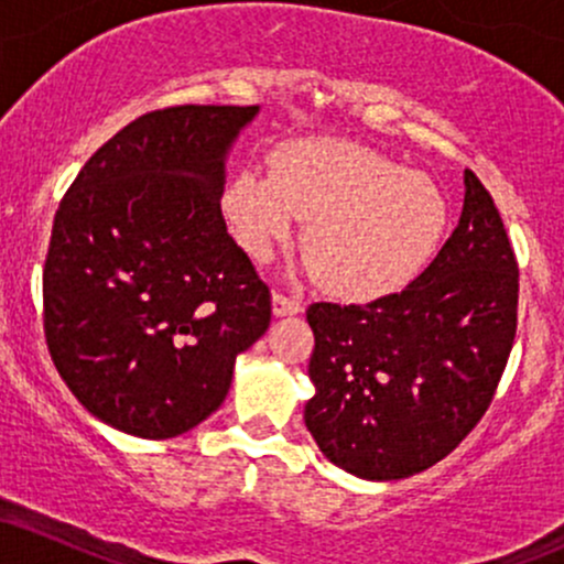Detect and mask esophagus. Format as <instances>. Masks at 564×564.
I'll list each match as a JSON object with an SVG mask.
<instances>
[{
	"instance_id": "esophagus-1",
	"label": "esophagus",
	"mask_w": 564,
	"mask_h": 564,
	"mask_svg": "<svg viewBox=\"0 0 564 564\" xmlns=\"http://www.w3.org/2000/svg\"><path fill=\"white\" fill-rule=\"evenodd\" d=\"M273 313L278 318H286V315L302 313V302L294 300V296L283 294V291H275L273 294Z\"/></svg>"
}]
</instances>
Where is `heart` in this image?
<instances>
[{"mask_svg": "<svg viewBox=\"0 0 564 564\" xmlns=\"http://www.w3.org/2000/svg\"><path fill=\"white\" fill-rule=\"evenodd\" d=\"M223 206L236 241L260 262L289 241L296 219H307V264L347 300L405 286L435 254L448 223L432 180L347 140L278 148L270 174L238 172Z\"/></svg>", "mask_w": 564, "mask_h": 564, "instance_id": "heart-1", "label": "heart"}]
</instances>
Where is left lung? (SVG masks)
Returning <instances> with one entry per match:
<instances>
[{
    "label": "left lung",
    "instance_id": "obj_1",
    "mask_svg": "<svg viewBox=\"0 0 564 564\" xmlns=\"http://www.w3.org/2000/svg\"><path fill=\"white\" fill-rule=\"evenodd\" d=\"M464 209L430 268L368 304L315 302L304 424L364 480L430 469L488 411L517 332L520 270L494 198L464 172Z\"/></svg>",
    "mask_w": 564,
    "mask_h": 564
}]
</instances>
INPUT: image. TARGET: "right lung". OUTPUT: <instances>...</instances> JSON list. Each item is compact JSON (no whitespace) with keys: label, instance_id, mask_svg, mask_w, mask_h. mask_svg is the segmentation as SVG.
<instances>
[{"label":"right lung","instance_id":"right-lung-1","mask_svg":"<svg viewBox=\"0 0 564 564\" xmlns=\"http://www.w3.org/2000/svg\"><path fill=\"white\" fill-rule=\"evenodd\" d=\"M260 106H174L116 132L55 212L44 336L113 430L177 437L223 405L270 326V289L225 225V159Z\"/></svg>","mask_w":564,"mask_h":564}]
</instances>
